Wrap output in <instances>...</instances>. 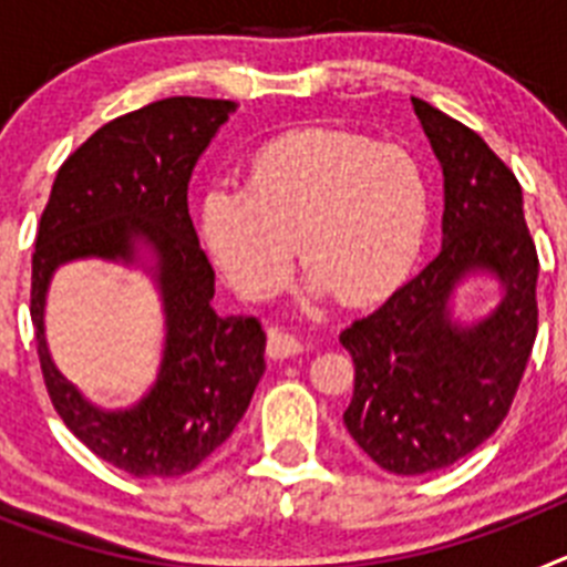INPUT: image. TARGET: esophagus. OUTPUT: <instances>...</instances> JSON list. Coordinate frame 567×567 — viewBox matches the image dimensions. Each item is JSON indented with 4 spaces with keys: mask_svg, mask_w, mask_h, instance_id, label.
<instances>
[{
    "mask_svg": "<svg viewBox=\"0 0 567 567\" xmlns=\"http://www.w3.org/2000/svg\"><path fill=\"white\" fill-rule=\"evenodd\" d=\"M303 352V343L292 338V334L284 332H269V343H267V354L272 360H292Z\"/></svg>",
    "mask_w": 567,
    "mask_h": 567,
    "instance_id": "1",
    "label": "esophagus"
}]
</instances>
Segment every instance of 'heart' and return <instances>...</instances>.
<instances>
[{"mask_svg": "<svg viewBox=\"0 0 567 567\" xmlns=\"http://www.w3.org/2000/svg\"><path fill=\"white\" fill-rule=\"evenodd\" d=\"M429 215V182L409 150L307 130L264 144L247 187H209L202 233L244 298H269L287 284L298 240L309 292L363 307L394 292L412 269Z\"/></svg>", "mask_w": 567, "mask_h": 567, "instance_id": "b5f03b06", "label": "heart"}]
</instances>
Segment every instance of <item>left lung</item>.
I'll use <instances>...</instances> for the list:
<instances>
[{
  "label": "left lung",
  "instance_id": "obj_1",
  "mask_svg": "<svg viewBox=\"0 0 567 567\" xmlns=\"http://www.w3.org/2000/svg\"><path fill=\"white\" fill-rule=\"evenodd\" d=\"M412 104L443 164V249L340 332L354 363L346 432L380 468L403 477L449 468L497 432L539 323V258L517 175L474 130L423 99ZM474 268L504 280V303L474 328H454L444 303Z\"/></svg>",
  "mask_w": 567,
  "mask_h": 567
}]
</instances>
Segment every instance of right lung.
Here are the masks:
<instances>
[{
	"mask_svg": "<svg viewBox=\"0 0 567 567\" xmlns=\"http://www.w3.org/2000/svg\"><path fill=\"white\" fill-rule=\"evenodd\" d=\"M235 104L173 96L118 115L64 158L39 218L30 318L50 403L90 452L133 477H182L221 449L264 374L267 332L255 315L213 307L215 269L198 244L187 184ZM159 255L168 349L154 392L130 413H99L55 372L41 309L52 269L73 257Z\"/></svg>",
	"mask_w": 567,
	"mask_h": 567,
	"instance_id": "add662e5",
	"label": "right lung"
}]
</instances>
